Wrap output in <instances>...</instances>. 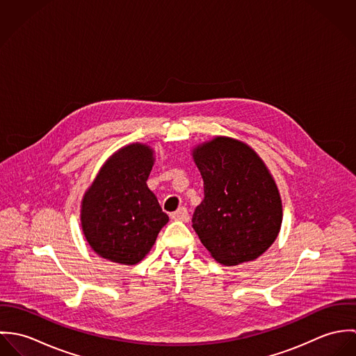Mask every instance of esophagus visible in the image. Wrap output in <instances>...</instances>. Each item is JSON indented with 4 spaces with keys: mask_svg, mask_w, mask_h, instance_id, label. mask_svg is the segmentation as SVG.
Wrapping results in <instances>:
<instances>
[{
    "mask_svg": "<svg viewBox=\"0 0 356 356\" xmlns=\"http://www.w3.org/2000/svg\"><path fill=\"white\" fill-rule=\"evenodd\" d=\"M171 218H172L174 220L188 222V220H189V212H188V209H186V208L181 207V208H178L175 212H172V213H171Z\"/></svg>",
    "mask_w": 356,
    "mask_h": 356,
    "instance_id": "obj_1",
    "label": "esophagus"
}]
</instances>
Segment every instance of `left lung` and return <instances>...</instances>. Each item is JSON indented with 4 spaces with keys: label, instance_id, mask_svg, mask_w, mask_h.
Here are the masks:
<instances>
[{
    "label": "left lung",
    "instance_id": "8db88e82",
    "mask_svg": "<svg viewBox=\"0 0 356 356\" xmlns=\"http://www.w3.org/2000/svg\"><path fill=\"white\" fill-rule=\"evenodd\" d=\"M204 199L192 226L211 256L237 266L264 254L278 237L282 200L260 156L236 138L216 136L192 149Z\"/></svg>",
    "mask_w": 356,
    "mask_h": 356
}]
</instances>
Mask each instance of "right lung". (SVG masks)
Wrapping results in <instances>:
<instances>
[{
  "mask_svg": "<svg viewBox=\"0 0 356 356\" xmlns=\"http://www.w3.org/2000/svg\"><path fill=\"white\" fill-rule=\"evenodd\" d=\"M154 164L149 145L129 144L102 164L81 203L82 232L90 248L104 259L140 263L168 216L147 181Z\"/></svg>",
  "mask_w": 356,
  "mask_h": 356,
  "instance_id": "right-lung-1",
  "label": "right lung"
}]
</instances>
